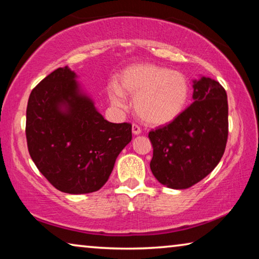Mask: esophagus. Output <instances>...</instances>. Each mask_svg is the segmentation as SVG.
Listing matches in <instances>:
<instances>
[{
  "label": "esophagus",
  "instance_id": "esophagus-1",
  "mask_svg": "<svg viewBox=\"0 0 259 259\" xmlns=\"http://www.w3.org/2000/svg\"><path fill=\"white\" fill-rule=\"evenodd\" d=\"M133 134L135 136H138L142 134V129H140L137 124H133Z\"/></svg>",
  "mask_w": 259,
  "mask_h": 259
}]
</instances>
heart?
Masks as SVG:
<instances>
[{"mask_svg":"<svg viewBox=\"0 0 259 259\" xmlns=\"http://www.w3.org/2000/svg\"><path fill=\"white\" fill-rule=\"evenodd\" d=\"M190 83L181 72L151 63L130 65L122 71L120 87L111 84L108 97L114 106L125 108L128 94L135 111L148 125L171 123L181 115L190 98Z\"/></svg>","mask_w":259,"mask_h":259,"instance_id":"obj_1","label":"heart"}]
</instances>
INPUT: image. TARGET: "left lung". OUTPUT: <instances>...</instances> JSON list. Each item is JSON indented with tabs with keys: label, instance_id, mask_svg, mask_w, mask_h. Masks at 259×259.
<instances>
[{
	"label": "left lung",
	"instance_id": "left-lung-1",
	"mask_svg": "<svg viewBox=\"0 0 259 259\" xmlns=\"http://www.w3.org/2000/svg\"><path fill=\"white\" fill-rule=\"evenodd\" d=\"M229 135L227 95L219 82L193 80V103L171 123L151 131V170L169 188L185 190L202 181L224 154Z\"/></svg>",
	"mask_w": 259,
	"mask_h": 259
}]
</instances>
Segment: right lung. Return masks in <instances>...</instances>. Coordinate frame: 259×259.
<instances>
[{"label": "right lung", "mask_w": 259, "mask_h": 259, "mask_svg": "<svg viewBox=\"0 0 259 259\" xmlns=\"http://www.w3.org/2000/svg\"><path fill=\"white\" fill-rule=\"evenodd\" d=\"M68 66L30 93L26 111L29 155L51 185L68 194L98 191L133 138L130 123L104 119Z\"/></svg>", "instance_id": "1"}]
</instances>
